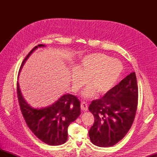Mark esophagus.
Returning a JSON list of instances; mask_svg holds the SVG:
<instances>
[{"label":"esophagus","instance_id":"obj_1","mask_svg":"<svg viewBox=\"0 0 157 157\" xmlns=\"http://www.w3.org/2000/svg\"><path fill=\"white\" fill-rule=\"evenodd\" d=\"M80 108L82 111H87L88 110V104L84 102V101H82L81 104H80Z\"/></svg>","mask_w":157,"mask_h":157}]
</instances>
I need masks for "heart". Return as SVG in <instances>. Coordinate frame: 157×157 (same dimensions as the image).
Segmentation results:
<instances>
[{"mask_svg": "<svg viewBox=\"0 0 157 157\" xmlns=\"http://www.w3.org/2000/svg\"><path fill=\"white\" fill-rule=\"evenodd\" d=\"M71 75V83L77 91L87 82L90 84L82 92L85 98L93 96L95 91L103 95L115 86L123 73V65L120 60L111 58L104 54L95 53L81 59Z\"/></svg>", "mask_w": 157, "mask_h": 157, "instance_id": "1", "label": "heart"}]
</instances>
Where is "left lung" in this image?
Masks as SVG:
<instances>
[{"instance_id":"1","label":"left lung","mask_w":157,"mask_h":157,"mask_svg":"<svg viewBox=\"0 0 157 157\" xmlns=\"http://www.w3.org/2000/svg\"><path fill=\"white\" fill-rule=\"evenodd\" d=\"M137 98L136 76L133 72L103 97L92 101L89 111L95 121L88 134L93 144L111 147L126 136L134 121Z\"/></svg>"}]
</instances>
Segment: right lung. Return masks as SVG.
I'll use <instances>...</instances> for the list:
<instances>
[{
	"instance_id": "obj_1",
	"label": "right lung",
	"mask_w": 157,
	"mask_h": 157,
	"mask_svg": "<svg viewBox=\"0 0 157 157\" xmlns=\"http://www.w3.org/2000/svg\"><path fill=\"white\" fill-rule=\"evenodd\" d=\"M41 47H45V45L36 46L28 54L21 63L20 73L33 52ZM17 93L21 113L33 134L49 145L65 144L68 138V126L80 115V103L77 98L66 94L51 105L39 109L33 107L27 103L22 96L18 82Z\"/></svg>"
}]
</instances>
